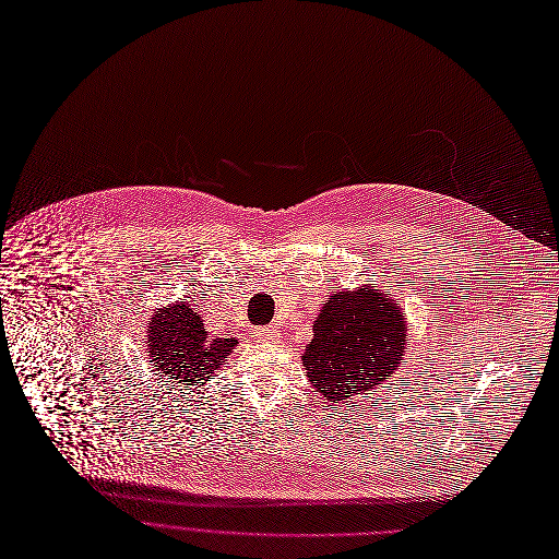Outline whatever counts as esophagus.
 <instances>
[{
    "label": "esophagus",
    "instance_id": "1",
    "mask_svg": "<svg viewBox=\"0 0 559 559\" xmlns=\"http://www.w3.org/2000/svg\"><path fill=\"white\" fill-rule=\"evenodd\" d=\"M253 336H257L261 343H276L281 338L276 328H259L257 332H253Z\"/></svg>",
    "mask_w": 559,
    "mask_h": 559
}]
</instances>
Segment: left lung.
<instances>
[{"instance_id": "left-lung-1", "label": "left lung", "mask_w": 559, "mask_h": 559, "mask_svg": "<svg viewBox=\"0 0 559 559\" xmlns=\"http://www.w3.org/2000/svg\"><path fill=\"white\" fill-rule=\"evenodd\" d=\"M312 330L302 366L317 392L334 403L347 405V399L374 390L403 364L408 330L401 302L370 285L336 292Z\"/></svg>"}]
</instances>
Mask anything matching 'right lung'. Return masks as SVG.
<instances>
[{
	"mask_svg": "<svg viewBox=\"0 0 559 559\" xmlns=\"http://www.w3.org/2000/svg\"><path fill=\"white\" fill-rule=\"evenodd\" d=\"M236 343V338H210L202 317L185 298L156 310L146 323V349L154 370L185 388L210 381Z\"/></svg>",
	"mask_w": 559,
	"mask_h": 559,
	"instance_id": "add662e5",
	"label": "right lung"
}]
</instances>
